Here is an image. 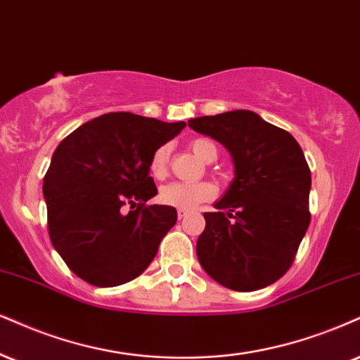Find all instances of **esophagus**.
Returning <instances> with one entry per match:
<instances>
[{
	"instance_id": "esophagus-1",
	"label": "esophagus",
	"mask_w": 360,
	"mask_h": 360,
	"mask_svg": "<svg viewBox=\"0 0 360 360\" xmlns=\"http://www.w3.org/2000/svg\"><path fill=\"white\" fill-rule=\"evenodd\" d=\"M176 215H179L180 220L185 219V217L188 215V210H184V208H179V210H176Z\"/></svg>"
}]
</instances>
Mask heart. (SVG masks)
Instances as JSON below:
<instances>
[{
    "label": "heart",
    "instance_id": "b5f03b06",
    "mask_svg": "<svg viewBox=\"0 0 360 360\" xmlns=\"http://www.w3.org/2000/svg\"><path fill=\"white\" fill-rule=\"evenodd\" d=\"M190 148L198 158L212 162L217 158V146L208 139H193L190 141ZM168 162H170V148L168 145L158 146L152 153L148 162V172L155 180H163L168 175ZM215 197V187L210 181H195V184H185V181H173L165 187L160 188L158 198L163 205L184 208L197 207L198 203L208 202Z\"/></svg>",
    "mask_w": 360,
    "mask_h": 360
}]
</instances>
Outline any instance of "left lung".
Segmentation results:
<instances>
[{
  "label": "left lung",
  "instance_id": "8db88e82",
  "mask_svg": "<svg viewBox=\"0 0 360 360\" xmlns=\"http://www.w3.org/2000/svg\"><path fill=\"white\" fill-rule=\"evenodd\" d=\"M232 153L235 179L205 212L202 267L220 285L259 290L290 269L310 224V168L290 133L248 110L188 120Z\"/></svg>",
  "mask_w": 360,
  "mask_h": 360
}]
</instances>
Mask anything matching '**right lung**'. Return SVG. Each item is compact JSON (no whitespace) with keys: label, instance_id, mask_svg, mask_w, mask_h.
<instances>
[{"label":"right lung","instance_id":"obj_1","mask_svg":"<svg viewBox=\"0 0 360 360\" xmlns=\"http://www.w3.org/2000/svg\"><path fill=\"white\" fill-rule=\"evenodd\" d=\"M185 128L128 112L83 123L56 146L43 180L48 233L70 270L95 287L148 267L176 210L146 205L158 193L150 157Z\"/></svg>","mask_w":360,"mask_h":360}]
</instances>
